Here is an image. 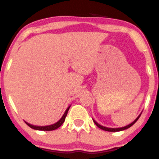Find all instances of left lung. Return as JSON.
<instances>
[{"label":"left lung","mask_w":159,"mask_h":159,"mask_svg":"<svg viewBox=\"0 0 159 159\" xmlns=\"http://www.w3.org/2000/svg\"><path fill=\"white\" fill-rule=\"evenodd\" d=\"M140 115H141V114H140L139 115V116H138V117H137L136 119L134 120V121L132 122V123L129 124V125H126V126L121 127V128H107V127H105V126H102V125H100V124H98V123H96V122L95 121V120H94L93 119V120L94 123L96 124V125H97V126H98V128H99V129H102V130H104V131H107V132H120V131H123V130H125V129H129V128H130L131 126H132V125H134V124L136 122H137V120L139 119V117L140 116Z\"/></svg>","instance_id":"1"}]
</instances>
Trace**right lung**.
<instances>
[{"mask_svg":"<svg viewBox=\"0 0 159 159\" xmlns=\"http://www.w3.org/2000/svg\"><path fill=\"white\" fill-rule=\"evenodd\" d=\"M69 107H70V106H69L68 107H67V109L66 110L64 114L63 115V116L61 117V119L59 121L57 122L56 123L52 124V125H45V126H37V125H31V124L27 123L26 121H25V123H26L29 127H30L33 129H35V130H39V131H53V130H55V129H58V128L61 126L62 124L64 123L66 116L67 113H68Z\"/></svg>","mask_w":159,"mask_h":159,"instance_id":"1","label":"right lung"}]
</instances>
